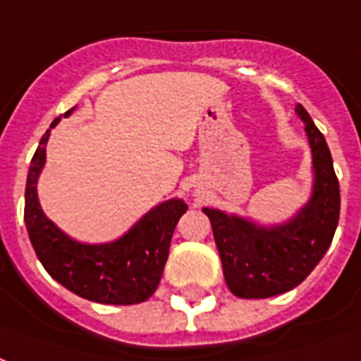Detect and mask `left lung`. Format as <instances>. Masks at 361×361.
<instances>
[{
  "label": "left lung",
  "mask_w": 361,
  "mask_h": 361,
  "mask_svg": "<svg viewBox=\"0 0 361 361\" xmlns=\"http://www.w3.org/2000/svg\"><path fill=\"white\" fill-rule=\"evenodd\" d=\"M295 111L312 149L314 185L308 202L293 218L274 226L202 208L212 224L226 283L239 298H268L295 289L327 252L337 229L341 191L329 147L306 109L296 105Z\"/></svg>",
  "instance_id": "obj_1"
}]
</instances>
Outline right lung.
Masks as SVG:
<instances>
[{"instance_id": "obj_1", "label": "right lung", "mask_w": 361, "mask_h": 361, "mask_svg": "<svg viewBox=\"0 0 361 361\" xmlns=\"http://www.w3.org/2000/svg\"><path fill=\"white\" fill-rule=\"evenodd\" d=\"M76 106L66 111V116ZM39 140L32 157L24 193V224L28 237L45 271L72 290L74 295L99 304L145 302L159 287L168 260L176 224L185 214L188 204L181 199H168L151 208L147 214L111 243H80L59 229L42 210L38 201V178L45 164V145L51 128Z\"/></svg>"}]
</instances>
